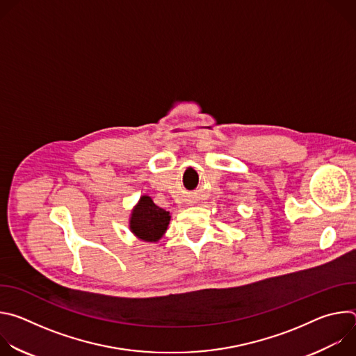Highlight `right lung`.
I'll use <instances>...</instances> for the list:
<instances>
[{"label":"right lung","mask_w":356,"mask_h":356,"mask_svg":"<svg viewBox=\"0 0 356 356\" xmlns=\"http://www.w3.org/2000/svg\"><path fill=\"white\" fill-rule=\"evenodd\" d=\"M170 213L158 207L149 195H142L129 218L132 234L146 242H158L166 232Z\"/></svg>","instance_id":"right-lung-1"}]
</instances>
